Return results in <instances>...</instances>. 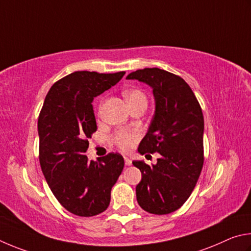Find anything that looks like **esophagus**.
I'll return each mask as SVG.
<instances>
[{"label": "esophagus", "instance_id": "1", "mask_svg": "<svg viewBox=\"0 0 251 251\" xmlns=\"http://www.w3.org/2000/svg\"><path fill=\"white\" fill-rule=\"evenodd\" d=\"M125 164L126 165V166H130L131 164H132V161H131L129 157H125Z\"/></svg>", "mask_w": 251, "mask_h": 251}]
</instances>
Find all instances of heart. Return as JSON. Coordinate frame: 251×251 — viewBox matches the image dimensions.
<instances>
[{
	"label": "heart",
	"mask_w": 251,
	"mask_h": 251,
	"mask_svg": "<svg viewBox=\"0 0 251 251\" xmlns=\"http://www.w3.org/2000/svg\"><path fill=\"white\" fill-rule=\"evenodd\" d=\"M126 100L128 101L129 105L133 104L138 101H147V97L141 90L139 89H129L123 92ZM139 135L137 132L132 131H120L114 137L117 146L123 151H129L134 146V143L138 141Z\"/></svg>",
	"instance_id": "1"
}]
</instances>
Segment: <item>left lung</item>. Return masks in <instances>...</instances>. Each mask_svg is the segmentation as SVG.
<instances>
[{
  "label": "left lung",
  "instance_id": "obj_1",
  "mask_svg": "<svg viewBox=\"0 0 251 251\" xmlns=\"http://www.w3.org/2000/svg\"><path fill=\"white\" fill-rule=\"evenodd\" d=\"M126 79L148 83L155 99L154 117L138 151L160 153L155 165L132 163L142 173L135 192L146 212L173 213L185 203L204 164V117L199 100L187 82L160 68L139 69Z\"/></svg>",
  "mask_w": 251,
  "mask_h": 251
}]
</instances>
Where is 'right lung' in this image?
I'll return each instance as SVG.
<instances>
[{"label":"right lung","instance_id":"obj_1","mask_svg":"<svg viewBox=\"0 0 251 251\" xmlns=\"http://www.w3.org/2000/svg\"><path fill=\"white\" fill-rule=\"evenodd\" d=\"M126 72H75L48 91L38 117L39 163L48 186L74 215L96 216L110 204L111 188L125 166L119 153L88 161V139L97 131L92 100L120 81Z\"/></svg>","mask_w":251,"mask_h":251}]
</instances>
